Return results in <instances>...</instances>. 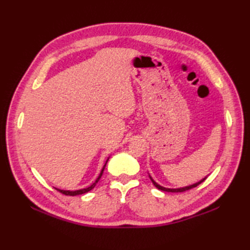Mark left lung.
<instances>
[{"mask_svg":"<svg viewBox=\"0 0 250 250\" xmlns=\"http://www.w3.org/2000/svg\"><path fill=\"white\" fill-rule=\"evenodd\" d=\"M149 177H150V180L152 182V184L155 185V187L156 188H158L159 190H162V191H167V192H184V191H187V190H190V189H192V188H194V187H196V186H199L201 183H203L204 180L206 179V177L205 178H203V179H201L200 182H198V183H195V184H192V185H189V186H186V187H182V188H166V187H162V186H160L159 184H157L155 180L152 179V177L150 176L149 175Z\"/></svg>","mask_w":250,"mask_h":250,"instance_id":"1","label":"left lung"}]
</instances>
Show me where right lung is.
<instances>
[{
	"label": "right lung",
	"mask_w": 250,
	"mask_h": 250,
	"mask_svg": "<svg viewBox=\"0 0 250 250\" xmlns=\"http://www.w3.org/2000/svg\"><path fill=\"white\" fill-rule=\"evenodd\" d=\"M108 159H109V157L107 158V160H106V162H105V164H104V167H102V169H101V172H100V174H99L98 178L95 179V182H94L91 186H89V187H87V188H83V189H79V190H74V191H71V190H61V189H57V188H56V189H57L58 191H60L61 193L65 194V195H78V194L86 193V192H88V191L92 190V189L95 187V185H97V183H98L99 180H100L101 176H102L103 171H104V168H105V167H106V163H107V161H108Z\"/></svg>",
	"instance_id": "1"
}]
</instances>
